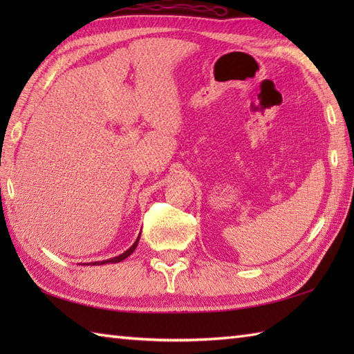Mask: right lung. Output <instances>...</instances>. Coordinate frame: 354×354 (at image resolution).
<instances>
[{
    "label": "right lung",
    "mask_w": 354,
    "mask_h": 354,
    "mask_svg": "<svg viewBox=\"0 0 354 354\" xmlns=\"http://www.w3.org/2000/svg\"><path fill=\"white\" fill-rule=\"evenodd\" d=\"M138 240H140V237L137 239V242H135L129 250H127L126 252H123L122 255H118V257H114V259H111V260H103V261H100V263H93V265H104V263H118V261H122V260H124L126 257H129V255L135 251V248H137V245H138Z\"/></svg>",
    "instance_id": "right-lung-1"
}]
</instances>
